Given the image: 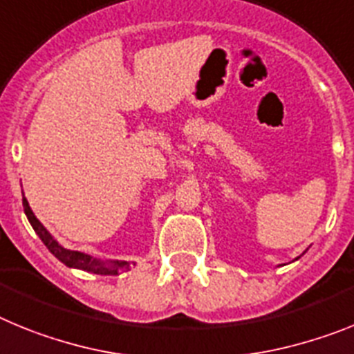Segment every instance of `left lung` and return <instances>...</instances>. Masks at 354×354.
<instances>
[{"mask_svg":"<svg viewBox=\"0 0 354 354\" xmlns=\"http://www.w3.org/2000/svg\"><path fill=\"white\" fill-rule=\"evenodd\" d=\"M297 258H299V257H297ZM297 258H296V260H297Z\"/></svg>","mask_w":354,"mask_h":354,"instance_id":"1","label":"left lung"}]
</instances>
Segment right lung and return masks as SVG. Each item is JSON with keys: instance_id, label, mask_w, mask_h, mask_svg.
Here are the masks:
<instances>
[{"instance_id": "1", "label": "right lung", "mask_w": 354, "mask_h": 354, "mask_svg": "<svg viewBox=\"0 0 354 354\" xmlns=\"http://www.w3.org/2000/svg\"><path fill=\"white\" fill-rule=\"evenodd\" d=\"M23 207L24 214L28 217L30 224H32V228L35 230L37 235H39V239L44 242V245L49 250V253L55 254L64 266L71 267V269L87 270V272H94V274L101 276H115L119 270H130V262H124V260H101V258H94L87 253H82V251L67 250V248H64V245L44 228V224L37 219L33 210L30 208L28 199L26 198H23Z\"/></svg>"}]
</instances>
